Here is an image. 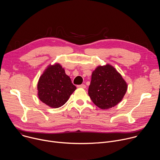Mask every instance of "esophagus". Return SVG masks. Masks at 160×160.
Returning a JSON list of instances; mask_svg holds the SVG:
<instances>
[{
	"label": "esophagus",
	"instance_id": "esophagus-1",
	"mask_svg": "<svg viewBox=\"0 0 160 160\" xmlns=\"http://www.w3.org/2000/svg\"><path fill=\"white\" fill-rule=\"evenodd\" d=\"M77 87H79V88H86V85H84V84H82V85H78Z\"/></svg>",
	"mask_w": 160,
	"mask_h": 160
}]
</instances>
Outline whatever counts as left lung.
Wrapping results in <instances>:
<instances>
[{
  "instance_id": "obj_1",
  "label": "left lung",
  "mask_w": 160,
  "mask_h": 160,
  "mask_svg": "<svg viewBox=\"0 0 160 160\" xmlns=\"http://www.w3.org/2000/svg\"><path fill=\"white\" fill-rule=\"evenodd\" d=\"M128 85L122 75L109 64L98 66L92 72L88 94L101 109L115 106L123 99Z\"/></svg>"
}]
</instances>
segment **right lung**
Segmentation results:
<instances>
[{"instance_id": "obj_1", "label": "right lung", "mask_w": 160, "mask_h": 160, "mask_svg": "<svg viewBox=\"0 0 160 160\" xmlns=\"http://www.w3.org/2000/svg\"><path fill=\"white\" fill-rule=\"evenodd\" d=\"M76 89L62 66L56 62L49 64L40 77L37 96L47 106L58 108L67 102Z\"/></svg>"}]
</instances>
